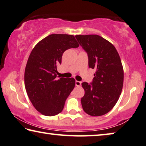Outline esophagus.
I'll use <instances>...</instances> for the list:
<instances>
[{"label":"esophagus","instance_id":"34e87169","mask_svg":"<svg viewBox=\"0 0 146 146\" xmlns=\"http://www.w3.org/2000/svg\"><path fill=\"white\" fill-rule=\"evenodd\" d=\"M82 84V82L80 81H77V80H76L75 81V85L77 86H80Z\"/></svg>","mask_w":146,"mask_h":146}]
</instances>
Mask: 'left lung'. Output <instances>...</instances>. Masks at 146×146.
Here are the masks:
<instances>
[{
  "mask_svg": "<svg viewBox=\"0 0 146 146\" xmlns=\"http://www.w3.org/2000/svg\"><path fill=\"white\" fill-rule=\"evenodd\" d=\"M88 56L90 68L96 69L93 81L82 83L85 94L83 110L92 116H100L112 109L118 101L123 84V69L116 48L98 35H77Z\"/></svg>",
  "mask_w": 146,
  "mask_h": 146,
  "instance_id": "obj_1",
  "label": "left lung"
}]
</instances>
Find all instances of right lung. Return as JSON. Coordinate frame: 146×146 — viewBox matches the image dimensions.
<instances>
[{"mask_svg":"<svg viewBox=\"0 0 146 146\" xmlns=\"http://www.w3.org/2000/svg\"><path fill=\"white\" fill-rule=\"evenodd\" d=\"M79 45L75 36L53 34L36 44L28 59L25 71V86L34 108L43 115L60 113L75 85L73 78L56 80L57 66L62 63L65 50Z\"/></svg>","mask_w":146,"mask_h":146,"instance_id":"right-lung-1","label":"right lung"}]
</instances>
